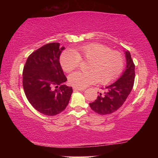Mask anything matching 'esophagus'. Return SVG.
Returning a JSON list of instances; mask_svg holds the SVG:
<instances>
[{"label":"esophagus","mask_w":158,"mask_h":158,"mask_svg":"<svg viewBox=\"0 0 158 158\" xmlns=\"http://www.w3.org/2000/svg\"><path fill=\"white\" fill-rule=\"evenodd\" d=\"M73 90H79V91H84V90H85V88L74 87V88H73Z\"/></svg>","instance_id":"34e87169"}]
</instances>
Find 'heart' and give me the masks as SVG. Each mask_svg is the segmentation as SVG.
Listing matches in <instances>:
<instances>
[{
	"mask_svg": "<svg viewBox=\"0 0 158 158\" xmlns=\"http://www.w3.org/2000/svg\"><path fill=\"white\" fill-rule=\"evenodd\" d=\"M82 60H88L87 72L77 71L69 76V82L76 88H85L99 82L106 85L117 78L124 68V58L118 52L99 43H89L67 49L60 55V64L64 72L70 73Z\"/></svg>",
	"mask_w": 158,
	"mask_h": 158,
	"instance_id": "heart-1",
	"label": "heart"
}]
</instances>
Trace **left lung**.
<instances>
[{"instance_id": "left-lung-1", "label": "left lung", "mask_w": 158, "mask_h": 158, "mask_svg": "<svg viewBox=\"0 0 158 158\" xmlns=\"http://www.w3.org/2000/svg\"><path fill=\"white\" fill-rule=\"evenodd\" d=\"M127 60L126 70L114 83L105 88L104 93L100 94L94 102L90 103L93 111L101 115L110 114L119 109L130 94L135 82V64L130 52H125Z\"/></svg>"}]
</instances>
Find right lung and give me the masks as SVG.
<instances>
[{"mask_svg": "<svg viewBox=\"0 0 158 158\" xmlns=\"http://www.w3.org/2000/svg\"><path fill=\"white\" fill-rule=\"evenodd\" d=\"M64 47L49 43L36 49L27 58L23 70L26 96L36 110L44 115L55 116L65 109L73 93L60 63Z\"/></svg>", "mask_w": 158, "mask_h": 158, "instance_id": "right-lung-1", "label": "right lung"}]
</instances>
